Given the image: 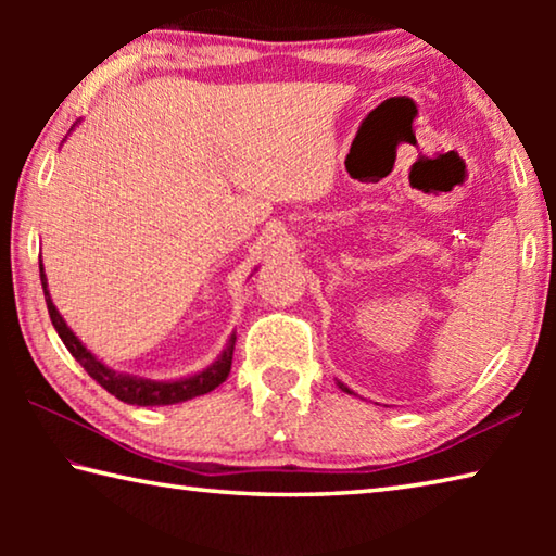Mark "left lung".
<instances>
[{"label":"left lung","mask_w":556,"mask_h":556,"mask_svg":"<svg viewBox=\"0 0 556 556\" xmlns=\"http://www.w3.org/2000/svg\"><path fill=\"white\" fill-rule=\"evenodd\" d=\"M338 384H341V382H338ZM341 390H345V392H351V390H348V388H345V384H341Z\"/></svg>","instance_id":"obj_1"}]
</instances>
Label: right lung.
I'll return each instance as SVG.
<instances>
[{"label":"right lung","instance_id":"right-lung-1","mask_svg":"<svg viewBox=\"0 0 556 556\" xmlns=\"http://www.w3.org/2000/svg\"><path fill=\"white\" fill-rule=\"evenodd\" d=\"M39 269H41V287H43V296H46V306H49V316L55 331H59L63 345L68 348L71 355L78 361L86 372L98 384H102L110 394H115L117 400L127 402V404H137V407H156V404H178L193 397H201V394H208L211 390L218 388V384L225 382V378L230 375V365H232V351H235V333L230 336L225 351L218 355V361L208 365L203 372H195L191 378H181V380H172V382H156V380H144L137 378V375H122L110 370L105 363H100L96 355H92L86 345L78 341L68 324L63 321V316L59 314V308L53 306L51 294H49V281H46L43 275V265L39 257Z\"/></svg>","mask_w":556,"mask_h":556}]
</instances>
